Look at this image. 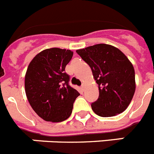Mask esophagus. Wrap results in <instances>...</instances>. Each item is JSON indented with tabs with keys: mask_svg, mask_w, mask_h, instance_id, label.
<instances>
[{
	"mask_svg": "<svg viewBox=\"0 0 154 154\" xmlns=\"http://www.w3.org/2000/svg\"><path fill=\"white\" fill-rule=\"evenodd\" d=\"M81 88H82V90H84V89H85V84H82V85H81Z\"/></svg>",
	"mask_w": 154,
	"mask_h": 154,
	"instance_id": "1",
	"label": "esophagus"
}]
</instances>
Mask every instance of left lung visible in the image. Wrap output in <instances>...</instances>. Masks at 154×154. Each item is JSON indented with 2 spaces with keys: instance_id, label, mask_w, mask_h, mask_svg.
I'll list each match as a JSON object with an SVG mask.
<instances>
[{
  "instance_id": "left-lung-1",
  "label": "left lung",
  "mask_w": 154,
  "mask_h": 154,
  "mask_svg": "<svg viewBox=\"0 0 154 154\" xmlns=\"http://www.w3.org/2000/svg\"><path fill=\"white\" fill-rule=\"evenodd\" d=\"M76 52L90 66L99 85V98L91 104L94 112L102 117L123 112L135 92V72L131 62L120 50L106 44Z\"/></svg>"
}]
</instances>
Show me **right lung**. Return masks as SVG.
Segmentation results:
<instances>
[{
	"label": "right lung",
	"instance_id": "obj_1",
	"mask_svg": "<svg viewBox=\"0 0 154 154\" xmlns=\"http://www.w3.org/2000/svg\"><path fill=\"white\" fill-rule=\"evenodd\" d=\"M70 50L58 48L38 53L28 65L25 92L31 106L45 121L62 122L69 117L80 94L69 85L65 66L72 58Z\"/></svg>",
	"mask_w": 154,
	"mask_h": 154
}]
</instances>
